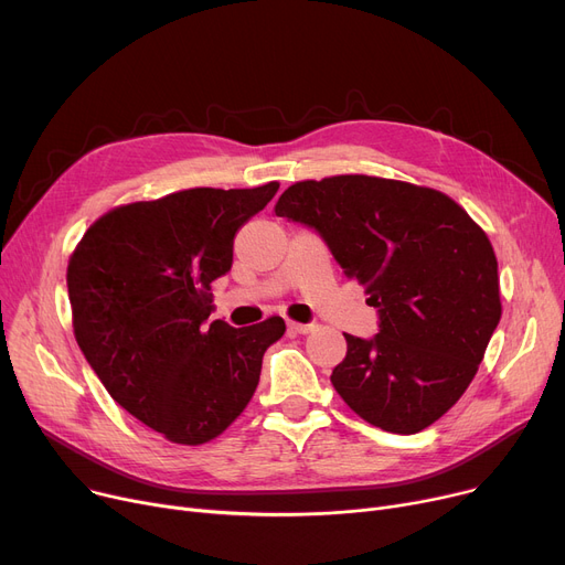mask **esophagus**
I'll return each mask as SVG.
<instances>
[{"label":"esophagus","mask_w":565,"mask_h":565,"mask_svg":"<svg viewBox=\"0 0 565 565\" xmlns=\"http://www.w3.org/2000/svg\"><path fill=\"white\" fill-rule=\"evenodd\" d=\"M288 330L295 332V334H309L316 330V322H295V320H288Z\"/></svg>","instance_id":"34e87169"}]
</instances>
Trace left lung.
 I'll list each match as a JSON object with an SVG mask.
<instances>
[{
	"mask_svg": "<svg viewBox=\"0 0 565 565\" xmlns=\"http://www.w3.org/2000/svg\"><path fill=\"white\" fill-rule=\"evenodd\" d=\"M275 213L313 228L377 309L373 339L345 334L330 377L339 396L387 433L435 424L477 375L501 318L483 228L447 194L375 175L295 183Z\"/></svg>",
	"mask_w": 565,
	"mask_h": 565,
	"instance_id": "left-lung-1",
	"label": "left lung"
}]
</instances>
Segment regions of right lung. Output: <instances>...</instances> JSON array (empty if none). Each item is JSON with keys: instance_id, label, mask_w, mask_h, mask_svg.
I'll return each mask as SVG.
<instances>
[{"instance_id": "right-lung-1", "label": "right lung", "mask_w": 565, "mask_h": 565, "mask_svg": "<svg viewBox=\"0 0 565 565\" xmlns=\"http://www.w3.org/2000/svg\"><path fill=\"white\" fill-rule=\"evenodd\" d=\"M277 190L194 188L114 207L71 256L79 350L109 396L169 441L196 447L241 417L286 332L279 316L241 330L207 320L235 233Z\"/></svg>"}]
</instances>
